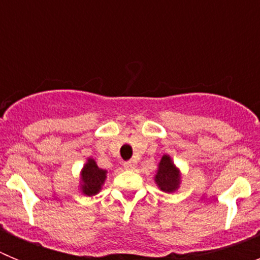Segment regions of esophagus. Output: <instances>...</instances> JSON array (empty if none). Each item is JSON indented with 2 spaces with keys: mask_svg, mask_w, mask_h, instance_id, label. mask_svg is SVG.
<instances>
[{
  "mask_svg": "<svg viewBox=\"0 0 260 260\" xmlns=\"http://www.w3.org/2000/svg\"><path fill=\"white\" fill-rule=\"evenodd\" d=\"M135 161H133V160H130V161H126L123 162V168L125 169H127V171H133V169H135Z\"/></svg>",
  "mask_w": 260,
  "mask_h": 260,
  "instance_id": "34e87169",
  "label": "esophagus"
}]
</instances>
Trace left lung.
<instances>
[{
    "mask_svg": "<svg viewBox=\"0 0 260 260\" xmlns=\"http://www.w3.org/2000/svg\"><path fill=\"white\" fill-rule=\"evenodd\" d=\"M155 182L158 189L164 192H174L181 183V173L174 165L169 155H164L158 162L157 172L155 176Z\"/></svg>",
    "mask_w": 260,
    "mask_h": 260,
    "instance_id": "left-lung-1",
    "label": "left lung"
}]
</instances>
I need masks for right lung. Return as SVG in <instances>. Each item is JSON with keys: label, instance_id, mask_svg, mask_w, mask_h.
Masks as SVG:
<instances>
[{"label": "right lung", "instance_id": "obj_1", "mask_svg": "<svg viewBox=\"0 0 260 260\" xmlns=\"http://www.w3.org/2000/svg\"><path fill=\"white\" fill-rule=\"evenodd\" d=\"M107 171L100 169L93 158L89 157L80 174V191L87 197H92L102 190L107 178Z\"/></svg>", "mask_w": 260, "mask_h": 260}]
</instances>
